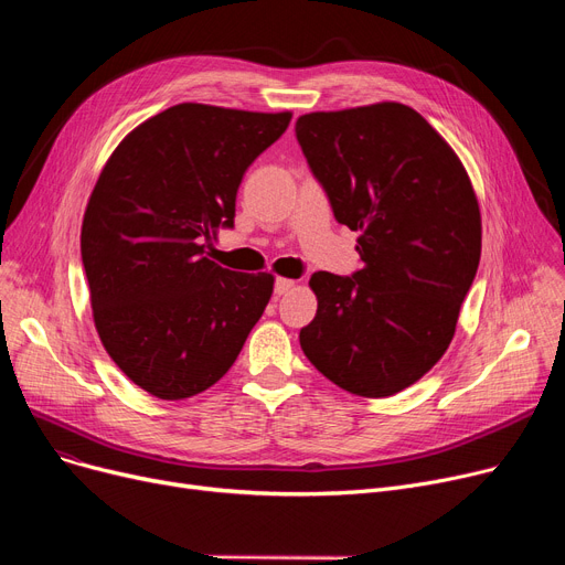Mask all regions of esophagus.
Returning <instances> with one entry per match:
<instances>
[{"instance_id":"esophagus-1","label":"esophagus","mask_w":565,"mask_h":565,"mask_svg":"<svg viewBox=\"0 0 565 565\" xmlns=\"http://www.w3.org/2000/svg\"><path fill=\"white\" fill-rule=\"evenodd\" d=\"M295 286H298V281L286 279V277H279V279L275 281V292H277V295H286V292H288V290H292Z\"/></svg>"}]
</instances>
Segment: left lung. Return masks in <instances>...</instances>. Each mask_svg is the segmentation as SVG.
<instances>
[{
    "instance_id": "8db88e82",
    "label": "left lung",
    "mask_w": 565,
    "mask_h": 565,
    "mask_svg": "<svg viewBox=\"0 0 565 565\" xmlns=\"http://www.w3.org/2000/svg\"><path fill=\"white\" fill-rule=\"evenodd\" d=\"M295 135L339 224L360 231L362 270L313 273L307 360L341 390L394 396L447 352L481 260L467 169L426 118L375 103L298 118Z\"/></svg>"
}]
</instances>
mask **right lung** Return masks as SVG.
Here are the masks:
<instances>
[{
    "label": "right lung",
    "instance_id": "obj_1",
    "mask_svg": "<svg viewBox=\"0 0 565 565\" xmlns=\"http://www.w3.org/2000/svg\"><path fill=\"white\" fill-rule=\"evenodd\" d=\"M290 116L173 105L128 132L98 175L79 235L94 322L114 364L156 398L213 387L273 298L275 275L226 270L205 247L233 226L247 167Z\"/></svg>",
    "mask_w": 565,
    "mask_h": 565
}]
</instances>
